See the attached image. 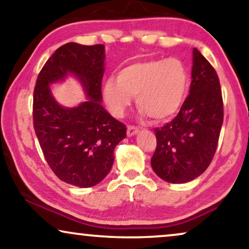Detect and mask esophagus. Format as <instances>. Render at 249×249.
Returning a JSON list of instances; mask_svg holds the SVG:
<instances>
[{
  "instance_id": "obj_1",
  "label": "esophagus",
  "mask_w": 249,
  "mask_h": 249,
  "mask_svg": "<svg viewBox=\"0 0 249 249\" xmlns=\"http://www.w3.org/2000/svg\"><path fill=\"white\" fill-rule=\"evenodd\" d=\"M138 132V129L134 127V125H129L127 128V135L128 137H131V136H135Z\"/></svg>"
}]
</instances>
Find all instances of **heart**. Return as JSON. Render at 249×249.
I'll use <instances>...</instances> for the list:
<instances>
[{
	"label": "heart",
	"instance_id": "1",
	"mask_svg": "<svg viewBox=\"0 0 249 249\" xmlns=\"http://www.w3.org/2000/svg\"><path fill=\"white\" fill-rule=\"evenodd\" d=\"M189 87L186 64L177 57L146 59L122 68L103 84V97L114 117H124L136 96L142 115L158 121L176 114Z\"/></svg>",
	"mask_w": 249,
	"mask_h": 249
}]
</instances>
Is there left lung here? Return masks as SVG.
I'll list each match as a JSON object with an SVG mask.
<instances>
[{
  "instance_id": "1",
  "label": "left lung",
  "mask_w": 249,
  "mask_h": 249,
  "mask_svg": "<svg viewBox=\"0 0 249 249\" xmlns=\"http://www.w3.org/2000/svg\"><path fill=\"white\" fill-rule=\"evenodd\" d=\"M223 124V101L216 71L197 49L193 50L192 84L179 113L155 128L152 168L162 180L185 183L207 169L215 154Z\"/></svg>"
}]
</instances>
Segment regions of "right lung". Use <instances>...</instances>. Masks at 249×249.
Here are the masks:
<instances>
[{"instance_id":"add662e5","label":"right lung","mask_w":249,"mask_h":249,"mask_svg":"<svg viewBox=\"0 0 249 249\" xmlns=\"http://www.w3.org/2000/svg\"><path fill=\"white\" fill-rule=\"evenodd\" d=\"M105 47L68 43L46 61L34 89V128L52 171L69 185L88 188L108 175L114 148L127 128L102 107ZM76 76L88 100L73 108L55 101L50 85Z\"/></svg>"}]
</instances>
